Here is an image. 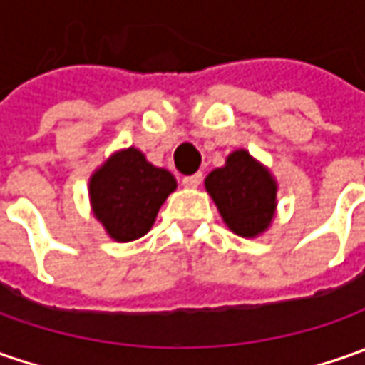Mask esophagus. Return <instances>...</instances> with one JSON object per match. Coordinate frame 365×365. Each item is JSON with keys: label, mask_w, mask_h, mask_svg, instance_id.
Masks as SVG:
<instances>
[{"label": "esophagus", "mask_w": 365, "mask_h": 365, "mask_svg": "<svg viewBox=\"0 0 365 365\" xmlns=\"http://www.w3.org/2000/svg\"><path fill=\"white\" fill-rule=\"evenodd\" d=\"M201 180H203V175H201V173H197V175L185 176V178H182V185H185L187 189H197V187L201 185Z\"/></svg>", "instance_id": "esophagus-1"}]
</instances>
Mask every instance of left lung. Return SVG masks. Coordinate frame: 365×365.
<instances>
[{"instance_id": "obj_1", "label": "left lung", "mask_w": 365, "mask_h": 365, "mask_svg": "<svg viewBox=\"0 0 365 365\" xmlns=\"http://www.w3.org/2000/svg\"><path fill=\"white\" fill-rule=\"evenodd\" d=\"M205 189L233 233L254 237L270 225L276 182L245 150L230 154L223 168H215L205 178Z\"/></svg>"}]
</instances>
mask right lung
<instances>
[{"label": "right lung", "mask_w": 365, "mask_h": 365, "mask_svg": "<svg viewBox=\"0 0 365 365\" xmlns=\"http://www.w3.org/2000/svg\"><path fill=\"white\" fill-rule=\"evenodd\" d=\"M176 189L175 176L156 168L135 148L113 154L91 176L95 217L118 242H132L150 232L160 205Z\"/></svg>", "instance_id": "add662e5"}]
</instances>
